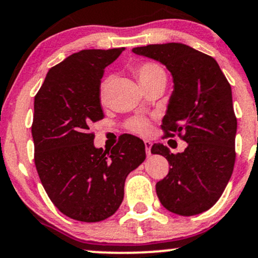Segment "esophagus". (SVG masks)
<instances>
[{
	"instance_id": "1",
	"label": "esophagus",
	"mask_w": 258,
	"mask_h": 258,
	"mask_svg": "<svg viewBox=\"0 0 258 258\" xmlns=\"http://www.w3.org/2000/svg\"><path fill=\"white\" fill-rule=\"evenodd\" d=\"M144 144H145V148H146V154L148 157H150L151 156V147H152V142L148 141V140H145Z\"/></svg>"
}]
</instances>
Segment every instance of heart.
<instances>
[{"instance_id":"heart-1","label":"heart","mask_w":258,"mask_h":258,"mask_svg":"<svg viewBox=\"0 0 258 258\" xmlns=\"http://www.w3.org/2000/svg\"><path fill=\"white\" fill-rule=\"evenodd\" d=\"M133 72H134L136 78L145 89L158 83V82H166V74L164 69L158 63L152 61L138 63L133 68ZM108 87H110V78H105L99 86V100L102 104L106 101ZM125 126L126 129L135 133V134L147 135L151 130V122L146 117L135 116L126 120Z\"/></svg>"}]
</instances>
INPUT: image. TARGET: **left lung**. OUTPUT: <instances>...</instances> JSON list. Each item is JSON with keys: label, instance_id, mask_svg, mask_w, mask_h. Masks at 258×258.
<instances>
[{"label": "left lung", "instance_id": "1", "mask_svg": "<svg viewBox=\"0 0 258 258\" xmlns=\"http://www.w3.org/2000/svg\"><path fill=\"white\" fill-rule=\"evenodd\" d=\"M135 54L164 63L174 92L163 118L164 138L187 142L182 153L154 144L151 152L168 159V175L156 184L163 207L181 216L207 211L220 199L235 163L237 117L231 84L213 56L182 43L150 44Z\"/></svg>", "mask_w": 258, "mask_h": 258}]
</instances>
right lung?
<instances>
[{
	"instance_id": "add662e5",
	"label": "right lung",
	"mask_w": 258,
	"mask_h": 258,
	"mask_svg": "<svg viewBox=\"0 0 258 258\" xmlns=\"http://www.w3.org/2000/svg\"><path fill=\"white\" fill-rule=\"evenodd\" d=\"M123 50L74 53L48 71L35 96L31 133L39 180L60 213L82 222L116 213L126 176L146 158L144 141L136 136L124 134L104 151L94 147L89 129L105 117L99 100L105 68Z\"/></svg>"
}]
</instances>
